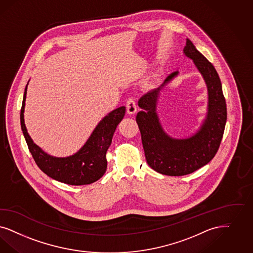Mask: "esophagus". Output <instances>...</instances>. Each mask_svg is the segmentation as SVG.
<instances>
[{"mask_svg": "<svg viewBox=\"0 0 253 253\" xmlns=\"http://www.w3.org/2000/svg\"><path fill=\"white\" fill-rule=\"evenodd\" d=\"M126 107H127V113L129 115H132L136 112V110H137L136 102L132 97L128 98V100L126 102Z\"/></svg>", "mask_w": 253, "mask_h": 253, "instance_id": "34e87169", "label": "esophagus"}]
</instances>
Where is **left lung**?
<instances>
[{"instance_id": "obj_1", "label": "left lung", "mask_w": 253, "mask_h": 253, "mask_svg": "<svg viewBox=\"0 0 253 253\" xmlns=\"http://www.w3.org/2000/svg\"><path fill=\"white\" fill-rule=\"evenodd\" d=\"M184 53L192 59L209 90V113L200 130L187 139H173L161 127L156 103L161 90L178 75L174 72L158 87L140 98L136 122L148 166L160 174L185 175L208 165L218 151L226 124L227 109L221 82L213 64L187 39Z\"/></svg>"}]
</instances>
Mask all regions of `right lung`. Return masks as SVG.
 <instances>
[{"instance_id": "right-lung-1", "label": "right lung", "mask_w": 253, "mask_h": 253, "mask_svg": "<svg viewBox=\"0 0 253 253\" xmlns=\"http://www.w3.org/2000/svg\"><path fill=\"white\" fill-rule=\"evenodd\" d=\"M26 93L27 87L20 110V124L28 148L37 166L49 177L68 185H87L101 178L107 167L106 151L111 145L118 124L125 115V107H119L105 116L78 153L67 158L51 157L35 145L27 131L23 115Z\"/></svg>"}]
</instances>
